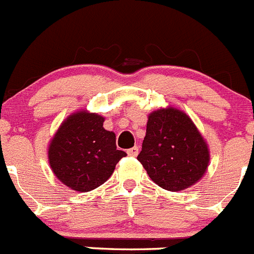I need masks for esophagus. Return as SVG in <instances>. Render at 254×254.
Returning <instances> with one entry per match:
<instances>
[{
  "instance_id": "34e87169",
  "label": "esophagus",
  "mask_w": 254,
  "mask_h": 254,
  "mask_svg": "<svg viewBox=\"0 0 254 254\" xmlns=\"http://www.w3.org/2000/svg\"><path fill=\"white\" fill-rule=\"evenodd\" d=\"M139 153V148L138 147H132L130 148V149H127V155H130V157H136Z\"/></svg>"
}]
</instances>
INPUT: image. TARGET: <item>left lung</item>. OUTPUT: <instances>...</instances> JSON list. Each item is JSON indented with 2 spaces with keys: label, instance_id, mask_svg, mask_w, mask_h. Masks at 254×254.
Wrapping results in <instances>:
<instances>
[{
  "label": "left lung",
  "instance_id": "left-lung-1",
  "mask_svg": "<svg viewBox=\"0 0 254 254\" xmlns=\"http://www.w3.org/2000/svg\"><path fill=\"white\" fill-rule=\"evenodd\" d=\"M138 161L153 182L176 192L200 181L209 166L210 153L190 116L167 107L148 116Z\"/></svg>",
  "mask_w": 254,
  "mask_h": 254
}]
</instances>
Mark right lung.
<instances>
[{
  "label": "right lung",
  "mask_w": 254,
  "mask_h": 254,
  "mask_svg": "<svg viewBox=\"0 0 254 254\" xmlns=\"http://www.w3.org/2000/svg\"><path fill=\"white\" fill-rule=\"evenodd\" d=\"M105 119L88 111L68 116L50 140L48 159L62 184L79 192L101 186L127 153L116 149L115 132L104 127Z\"/></svg>",
  "instance_id": "obj_1"
}]
</instances>
